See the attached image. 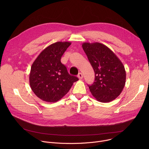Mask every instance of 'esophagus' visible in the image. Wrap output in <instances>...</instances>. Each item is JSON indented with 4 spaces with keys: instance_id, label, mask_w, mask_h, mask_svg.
Segmentation results:
<instances>
[{
    "instance_id": "esophagus-1",
    "label": "esophagus",
    "mask_w": 149,
    "mask_h": 149,
    "mask_svg": "<svg viewBox=\"0 0 149 149\" xmlns=\"http://www.w3.org/2000/svg\"><path fill=\"white\" fill-rule=\"evenodd\" d=\"M78 78L79 79H82V78H83V75H82V74L79 72L78 74Z\"/></svg>"
}]
</instances>
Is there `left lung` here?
Returning a JSON list of instances; mask_svg holds the SVG:
<instances>
[{"label": "left lung", "instance_id": "left-lung-1", "mask_svg": "<svg viewBox=\"0 0 149 149\" xmlns=\"http://www.w3.org/2000/svg\"><path fill=\"white\" fill-rule=\"evenodd\" d=\"M82 47L95 72V81L88 85L92 95L102 102L114 100L125 84L123 63L109 48L99 42H84Z\"/></svg>", "mask_w": 149, "mask_h": 149}]
</instances>
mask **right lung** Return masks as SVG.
Segmentation results:
<instances>
[{"label":"right lung","instance_id":"1","mask_svg":"<svg viewBox=\"0 0 149 149\" xmlns=\"http://www.w3.org/2000/svg\"><path fill=\"white\" fill-rule=\"evenodd\" d=\"M71 44L57 42L42 51L31 66L29 84L35 94L40 100L55 102L68 93L73 83L78 80L67 71L61 59Z\"/></svg>","mask_w":149,"mask_h":149}]
</instances>
